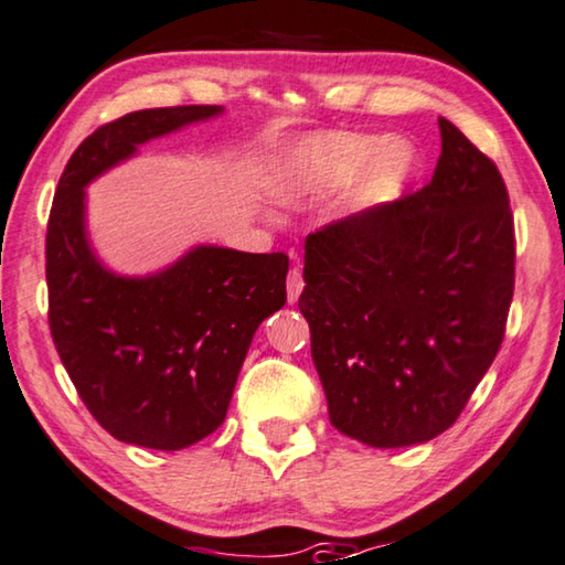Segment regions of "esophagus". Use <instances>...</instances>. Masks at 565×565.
Returning <instances> with one entry per match:
<instances>
[{
	"label": "esophagus",
	"instance_id": "1",
	"mask_svg": "<svg viewBox=\"0 0 565 565\" xmlns=\"http://www.w3.org/2000/svg\"><path fill=\"white\" fill-rule=\"evenodd\" d=\"M301 289H305V279H301V271L299 268H291L289 276H286V299H289V305L299 299Z\"/></svg>",
	"mask_w": 565,
	"mask_h": 565
}]
</instances>
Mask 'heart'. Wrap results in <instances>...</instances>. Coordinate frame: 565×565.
Segmentation results:
<instances>
[{"label":"heart","instance_id":"b5f03b06","mask_svg":"<svg viewBox=\"0 0 565 565\" xmlns=\"http://www.w3.org/2000/svg\"><path fill=\"white\" fill-rule=\"evenodd\" d=\"M416 164L408 141L375 134L330 131L301 141L286 159L276 195L284 202L324 198L352 182L350 207H367L406 180Z\"/></svg>","mask_w":565,"mask_h":565}]
</instances>
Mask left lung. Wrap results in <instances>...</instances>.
Returning <instances> with one entry per match:
<instances>
[{
    "instance_id": "1",
    "label": "left lung",
    "mask_w": 565,
    "mask_h": 565,
    "mask_svg": "<svg viewBox=\"0 0 565 565\" xmlns=\"http://www.w3.org/2000/svg\"><path fill=\"white\" fill-rule=\"evenodd\" d=\"M441 157L414 195L305 243L299 309L337 431L377 449L431 441L498 355L515 289L502 174L439 119Z\"/></svg>"
}]
</instances>
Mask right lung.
<instances>
[{
	"instance_id": "add662e5",
	"label": "right lung",
	"mask_w": 565,
	"mask_h": 565,
	"mask_svg": "<svg viewBox=\"0 0 565 565\" xmlns=\"http://www.w3.org/2000/svg\"><path fill=\"white\" fill-rule=\"evenodd\" d=\"M221 114H126L90 134L57 182L45 238L50 332L86 408L124 444L177 451L213 434L258 324L286 301L284 254L195 246L162 271L121 276L90 248L86 184L147 141Z\"/></svg>"
}]
</instances>
